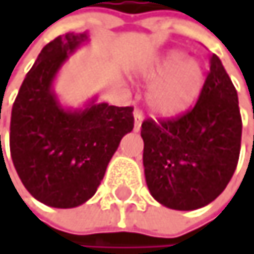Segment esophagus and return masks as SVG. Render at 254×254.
<instances>
[{
    "label": "esophagus",
    "mask_w": 254,
    "mask_h": 254,
    "mask_svg": "<svg viewBox=\"0 0 254 254\" xmlns=\"http://www.w3.org/2000/svg\"><path fill=\"white\" fill-rule=\"evenodd\" d=\"M141 123H143V113L140 110L134 111V131L138 132L141 128Z\"/></svg>",
    "instance_id": "esophagus-1"
}]
</instances>
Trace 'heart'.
Instances as JSON below:
<instances>
[{"label":"heart","instance_id":"heart-1","mask_svg":"<svg viewBox=\"0 0 254 254\" xmlns=\"http://www.w3.org/2000/svg\"><path fill=\"white\" fill-rule=\"evenodd\" d=\"M143 77L154 82L148 93L151 110L166 117L188 111L206 80L202 65L195 59H186V55L178 50L157 59L143 71Z\"/></svg>","mask_w":254,"mask_h":254}]
</instances>
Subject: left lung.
I'll use <instances>...</instances> for the list:
<instances>
[{"label": "left lung", "instance_id": "8db88e82", "mask_svg": "<svg viewBox=\"0 0 254 254\" xmlns=\"http://www.w3.org/2000/svg\"><path fill=\"white\" fill-rule=\"evenodd\" d=\"M238 93L216 55L190 111L141 123L144 178L151 195L174 210L216 199L232 180L241 151Z\"/></svg>", "mask_w": 254, "mask_h": 254}]
</instances>
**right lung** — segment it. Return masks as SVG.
I'll list each match as a JSON object with an SVG mask.
<instances>
[{"mask_svg":"<svg viewBox=\"0 0 254 254\" xmlns=\"http://www.w3.org/2000/svg\"><path fill=\"white\" fill-rule=\"evenodd\" d=\"M88 42V33H65L48 42L27 73L10 119V154L33 198L71 209L88 201L103 180L120 140L134 128L132 106L99 103L64 108L53 90L61 66Z\"/></svg>","mask_w":254,"mask_h":254,"instance_id":"1","label":"right lung"}]
</instances>
